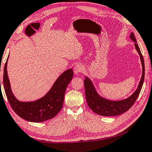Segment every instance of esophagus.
<instances>
[{
	"label": "esophagus",
	"mask_w": 152,
	"mask_h": 152,
	"mask_svg": "<svg viewBox=\"0 0 152 152\" xmlns=\"http://www.w3.org/2000/svg\"><path fill=\"white\" fill-rule=\"evenodd\" d=\"M83 71V66H82L81 65H76L75 66H74L73 68V72L75 75H78L79 73Z\"/></svg>",
	"instance_id": "esophagus-1"
}]
</instances>
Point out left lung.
<instances>
[{"instance_id":"left-lung-1","label":"left lung","mask_w":152,"mask_h":152,"mask_svg":"<svg viewBox=\"0 0 152 152\" xmlns=\"http://www.w3.org/2000/svg\"><path fill=\"white\" fill-rule=\"evenodd\" d=\"M130 39L135 42L134 46L137 53H139L142 65V77H141L136 90L133 93L132 95L126 99L118 101H112L105 99L98 94L92 81L88 77L86 76V79L84 80V86L85 89H86V97L87 105L94 112L98 115L107 117L121 115L129 110V108L134 104L137 98L139 96L141 89L142 88L143 81H144V61H143L140 47L137 44V41L135 39L134 33H132L130 34Z\"/></svg>"}]
</instances>
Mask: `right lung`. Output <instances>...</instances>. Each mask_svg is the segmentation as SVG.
<instances>
[{"label": "right lung", "instance_id": "right-lung-1", "mask_svg": "<svg viewBox=\"0 0 152 152\" xmlns=\"http://www.w3.org/2000/svg\"><path fill=\"white\" fill-rule=\"evenodd\" d=\"M8 58L4 67L3 86L7 99L15 112L21 118L35 123L54 118L63 107L66 87L73 76V70L69 69L61 74L43 97L33 102H21L16 98L10 87L7 73Z\"/></svg>", "mask_w": 152, "mask_h": 152}]
</instances>
